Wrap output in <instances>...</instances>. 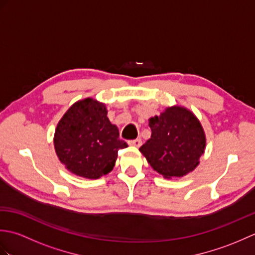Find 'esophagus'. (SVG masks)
Returning <instances> with one entry per match:
<instances>
[{
	"instance_id": "1",
	"label": "esophagus",
	"mask_w": 255,
	"mask_h": 255,
	"mask_svg": "<svg viewBox=\"0 0 255 255\" xmlns=\"http://www.w3.org/2000/svg\"><path fill=\"white\" fill-rule=\"evenodd\" d=\"M128 143L130 145H133V147H140V145H141V143H142V141H141V139H140V138H137V139H133V140H129Z\"/></svg>"
}]
</instances>
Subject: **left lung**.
I'll use <instances>...</instances> for the list:
<instances>
[{
  "mask_svg": "<svg viewBox=\"0 0 255 255\" xmlns=\"http://www.w3.org/2000/svg\"><path fill=\"white\" fill-rule=\"evenodd\" d=\"M151 138L140 147L148 163L166 178L192 172L204 153L206 139L198 119L186 108L173 106L149 121Z\"/></svg>",
  "mask_w": 255,
  "mask_h": 255,
  "instance_id": "1",
  "label": "left lung"
}]
</instances>
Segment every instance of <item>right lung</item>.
Instances as JSON below:
<instances>
[{"mask_svg":"<svg viewBox=\"0 0 255 255\" xmlns=\"http://www.w3.org/2000/svg\"><path fill=\"white\" fill-rule=\"evenodd\" d=\"M128 144L119 139L103 103L85 99L69 108L59 122L55 148L61 163L75 175L99 178L110 173L118 150Z\"/></svg>","mask_w":255,"mask_h":255,"instance_id":"1","label":"right lung"}]
</instances>
